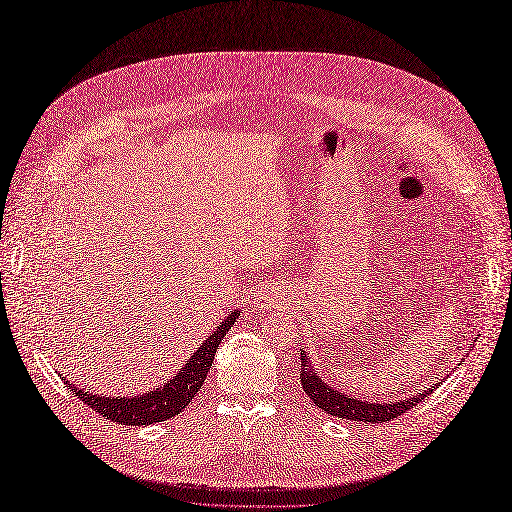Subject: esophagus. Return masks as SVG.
<instances>
[{
  "label": "esophagus",
  "instance_id": "esophagus-1",
  "mask_svg": "<svg viewBox=\"0 0 512 512\" xmlns=\"http://www.w3.org/2000/svg\"><path fill=\"white\" fill-rule=\"evenodd\" d=\"M280 301H282V292H280V290H277L275 286L262 284V286L258 288V292L254 294L252 305H254V307H275Z\"/></svg>",
  "mask_w": 512,
  "mask_h": 512
}]
</instances>
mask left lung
Returning <instances> with one entry per match:
<instances>
[{
	"mask_svg": "<svg viewBox=\"0 0 512 512\" xmlns=\"http://www.w3.org/2000/svg\"><path fill=\"white\" fill-rule=\"evenodd\" d=\"M474 344H470L472 348ZM301 389L307 393V397L314 401V404L327 412L329 416L335 418H346V421H363V423H384L391 421V418H397L404 412H408L412 406H416L418 401L425 399L433 389L414 393L408 399H395V401H386V404H376V401H365V399H356L348 393H342L337 386L324 382L309 363L305 350H301Z\"/></svg>",
	"mask_w": 512,
	"mask_h": 512,
	"instance_id": "left-lung-1",
	"label": "left lung"
}]
</instances>
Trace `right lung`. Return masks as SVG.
<instances>
[{"label":"right lung","mask_w":512,"mask_h":512,"mask_svg":"<svg viewBox=\"0 0 512 512\" xmlns=\"http://www.w3.org/2000/svg\"><path fill=\"white\" fill-rule=\"evenodd\" d=\"M241 312L228 314L220 327L205 339V344L200 346L190 359L181 367L179 374H175L168 382H164L158 389H153L143 395L132 397H106V395H94L81 386L70 384L68 378H61L68 386L72 395L79 397L85 406L96 410L100 416L108 418V421L119 425H153L162 423L166 418H173L179 412L185 410V406L196 397V393L203 386L209 367L213 363V356L218 346L222 344V337L228 333L232 324L237 322Z\"/></svg>","instance_id":"1"}]
</instances>
